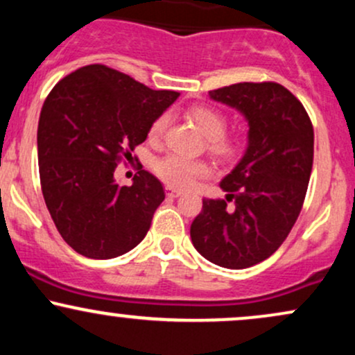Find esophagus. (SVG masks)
Masks as SVG:
<instances>
[{
	"label": "esophagus",
	"mask_w": 355,
	"mask_h": 355,
	"mask_svg": "<svg viewBox=\"0 0 355 355\" xmlns=\"http://www.w3.org/2000/svg\"><path fill=\"white\" fill-rule=\"evenodd\" d=\"M165 191H166V197H170V198H177V197H180V195H182L180 190L172 189V187H166Z\"/></svg>",
	"instance_id": "obj_1"
}]
</instances>
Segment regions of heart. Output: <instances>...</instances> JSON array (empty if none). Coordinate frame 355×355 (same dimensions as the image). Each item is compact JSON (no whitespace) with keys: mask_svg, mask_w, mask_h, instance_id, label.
Returning a JSON list of instances; mask_svg holds the SVG:
<instances>
[{"mask_svg":"<svg viewBox=\"0 0 355 355\" xmlns=\"http://www.w3.org/2000/svg\"><path fill=\"white\" fill-rule=\"evenodd\" d=\"M190 115L197 123L202 133L209 138V146L218 155H230L237 148V141L225 135L227 118L218 110L210 107H195L190 110ZM168 113L157 116L150 125L148 138L152 141H158L168 126ZM155 172L168 185L177 189H189L200 177H205L210 172L209 165L203 160H193L178 153H168L155 164Z\"/></svg>","mask_w":355,"mask_h":355,"instance_id":"1","label":"heart"}]
</instances>
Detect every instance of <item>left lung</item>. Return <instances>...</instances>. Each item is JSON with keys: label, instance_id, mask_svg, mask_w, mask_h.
I'll list each match as a JSON object with an SVG mask.
<instances>
[{"label": "left lung", "instance_id": "1", "mask_svg": "<svg viewBox=\"0 0 355 355\" xmlns=\"http://www.w3.org/2000/svg\"><path fill=\"white\" fill-rule=\"evenodd\" d=\"M248 123L247 150L220 182L225 200L203 198L190 237L198 254L225 268L270 257L302 210L313 162V128L304 105L274 81L235 83L209 93Z\"/></svg>", "mask_w": 355, "mask_h": 355}]
</instances>
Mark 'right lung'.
<instances>
[{
  "label": "right lung",
  "instance_id": "obj_1",
  "mask_svg": "<svg viewBox=\"0 0 355 355\" xmlns=\"http://www.w3.org/2000/svg\"><path fill=\"white\" fill-rule=\"evenodd\" d=\"M178 96L105 64L70 73L46 96L38 121L40 182L53 222L73 250L115 259L145 239L164 187L146 170L130 187L118 185L113 173Z\"/></svg>",
  "mask_w": 355,
  "mask_h": 355
}]
</instances>
